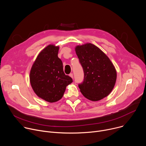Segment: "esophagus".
<instances>
[{
	"mask_svg": "<svg viewBox=\"0 0 146 146\" xmlns=\"http://www.w3.org/2000/svg\"><path fill=\"white\" fill-rule=\"evenodd\" d=\"M69 76H70V77H71L72 78H73V73H70V74H69Z\"/></svg>",
	"mask_w": 146,
	"mask_h": 146,
	"instance_id": "1",
	"label": "esophagus"
}]
</instances>
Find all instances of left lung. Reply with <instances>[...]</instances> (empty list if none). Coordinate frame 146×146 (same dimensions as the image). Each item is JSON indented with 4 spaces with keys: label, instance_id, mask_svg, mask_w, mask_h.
Returning <instances> with one entry per match:
<instances>
[{
    "label": "left lung",
    "instance_id": "left-lung-1",
    "mask_svg": "<svg viewBox=\"0 0 146 146\" xmlns=\"http://www.w3.org/2000/svg\"><path fill=\"white\" fill-rule=\"evenodd\" d=\"M75 50L84 74L83 81L78 84L82 94L92 101L106 97L117 79L115 69L110 59L91 43L77 46Z\"/></svg>",
    "mask_w": 146,
    "mask_h": 146
}]
</instances>
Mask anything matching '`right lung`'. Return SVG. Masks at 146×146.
<instances>
[{"instance_id":"1","label":"right lung","mask_w":146,"mask_h":146,"mask_svg":"<svg viewBox=\"0 0 146 146\" xmlns=\"http://www.w3.org/2000/svg\"><path fill=\"white\" fill-rule=\"evenodd\" d=\"M59 47L48 45L36 58L30 72V82L35 94L52 103L63 96L72 78L64 73L62 62L58 56Z\"/></svg>"}]
</instances>
